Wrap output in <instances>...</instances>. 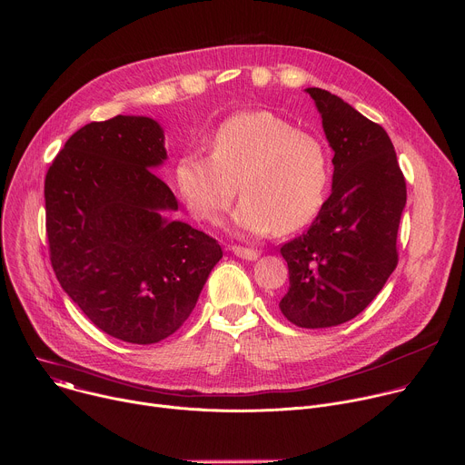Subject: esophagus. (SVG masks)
<instances>
[{"instance_id":"obj_1","label":"esophagus","mask_w":465,"mask_h":465,"mask_svg":"<svg viewBox=\"0 0 465 465\" xmlns=\"http://www.w3.org/2000/svg\"><path fill=\"white\" fill-rule=\"evenodd\" d=\"M237 257L241 259H246V261H255L259 257V252L257 250H252V248H246V246H232L230 248Z\"/></svg>"}]
</instances>
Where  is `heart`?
I'll use <instances>...</instances> for the list:
<instances>
[{
  "instance_id": "obj_1",
  "label": "heart",
  "mask_w": 465,
  "mask_h": 465,
  "mask_svg": "<svg viewBox=\"0 0 465 465\" xmlns=\"http://www.w3.org/2000/svg\"><path fill=\"white\" fill-rule=\"evenodd\" d=\"M329 183L327 145L267 110L224 119L210 154L187 153L174 167L176 191L196 221L219 223L239 187L233 221L250 233L305 228L322 212Z\"/></svg>"
}]
</instances>
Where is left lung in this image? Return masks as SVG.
I'll return each mask as SVG.
<instances>
[{
	"label": "left lung",
	"instance_id": "8db88e82",
	"mask_svg": "<svg viewBox=\"0 0 465 465\" xmlns=\"http://www.w3.org/2000/svg\"><path fill=\"white\" fill-rule=\"evenodd\" d=\"M335 151L333 191L300 237L282 246L289 264L283 316L298 327L355 318L397 267L407 182L386 130L322 88L305 90Z\"/></svg>",
	"mask_w": 465,
	"mask_h": 465
}]
</instances>
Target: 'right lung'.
I'll use <instances>...</instances> for the list:
<instances>
[{"mask_svg": "<svg viewBox=\"0 0 465 465\" xmlns=\"http://www.w3.org/2000/svg\"><path fill=\"white\" fill-rule=\"evenodd\" d=\"M162 126L115 115L79 128L47 169L45 232L54 276L106 335L154 344L182 327L221 244L182 221L176 196L154 173Z\"/></svg>", "mask_w": 465, "mask_h": 465, "instance_id": "add662e5", "label": "right lung"}]
</instances>
